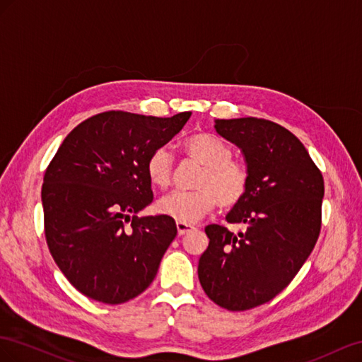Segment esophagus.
<instances>
[{"mask_svg":"<svg viewBox=\"0 0 362 362\" xmlns=\"http://www.w3.org/2000/svg\"><path fill=\"white\" fill-rule=\"evenodd\" d=\"M195 227L194 226H191V224H187V223H177V232H179V235L182 236V235H187L188 232H191V230H194Z\"/></svg>","mask_w":362,"mask_h":362,"instance_id":"1","label":"esophagus"}]
</instances>
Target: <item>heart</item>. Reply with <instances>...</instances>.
Instances as JSON below:
<instances>
[{"label":"heart","instance_id":"heart-1","mask_svg":"<svg viewBox=\"0 0 362 362\" xmlns=\"http://www.w3.org/2000/svg\"><path fill=\"white\" fill-rule=\"evenodd\" d=\"M188 158L203 165L195 191L173 192L156 203L158 214L177 223H195L211 212L216 203L230 208L240 203L249 188V173L233 160L229 144L211 133H195L182 144ZM173 158L167 147L154 150L146 163V174L154 188L165 189L171 180Z\"/></svg>","mask_w":362,"mask_h":362}]
</instances>
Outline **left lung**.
<instances>
[{"instance_id": "1", "label": "left lung", "mask_w": 362, "mask_h": 362, "mask_svg": "<svg viewBox=\"0 0 362 362\" xmlns=\"http://www.w3.org/2000/svg\"><path fill=\"white\" fill-rule=\"evenodd\" d=\"M220 136L243 153L249 188L227 214L233 233L206 226L209 245L199 279L212 302L245 311L270 302L300 270L322 227L323 175L290 130L262 118L215 119Z\"/></svg>"}]
</instances>
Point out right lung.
<instances>
[{
  "instance_id": "add662e5",
  "label": "right lung",
  "mask_w": 362,
  "mask_h": 362,
  "mask_svg": "<svg viewBox=\"0 0 362 362\" xmlns=\"http://www.w3.org/2000/svg\"><path fill=\"white\" fill-rule=\"evenodd\" d=\"M189 117L103 112L62 142L44 175L45 236L60 272L81 294L119 305L156 277L177 227L163 215L138 216L153 200L146 163Z\"/></svg>"
}]
</instances>
